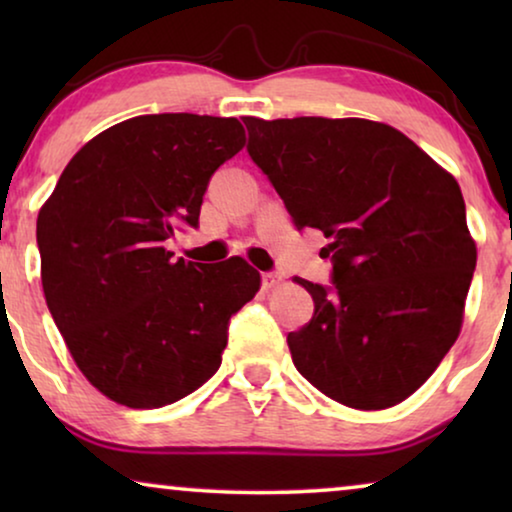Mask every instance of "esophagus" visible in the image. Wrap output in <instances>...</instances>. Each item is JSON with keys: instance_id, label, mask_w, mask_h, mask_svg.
Listing matches in <instances>:
<instances>
[{"instance_id": "esophagus-1", "label": "esophagus", "mask_w": 512, "mask_h": 512, "mask_svg": "<svg viewBox=\"0 0 512 512\" xmlns=\"http://www.w3.org/2000/svg\"><path fill=\"white\" fill-rule=\"evenodd\" d=\"M279 282H282L279 272H263V289H275Z\"/></svg>"}]
</instances>
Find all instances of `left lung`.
Returning a JSON list of instances; mask_svg holds the SVG:
<instances>
[{
	"label": "left lung",
	"instance_id": "left-lung-1",
	"mask_svg": "<svg viewBox=\"0 0 512 512\" xmlns=\"http://www.w3.org/2000/svg\"><path fill=\"white\" fill-rule=\"evenodd\" d=\"M249 156L296 228L328 237L333 289L310 291L314 317L289 333L293 366L356 410L415 394L459 338L475 270L461 188L429 153L366 118L244 116Z\"/></svg>",
	"mask_w": 512,
	"mask_h": 512
}]
</instances>
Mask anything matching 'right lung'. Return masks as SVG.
Wrapping results in <instances>:
<instances>
[{"mask_svg": "<svg viewBox=\"0 0 512 512\" xmlns=\"http://www.w3.org/2000/svg\"><path fill=\"white\" fill-rule=\"evenodd\" d=\"M247 144L237 118L149 114L81 146L39 209L41 286L93 387L125 408H163L221 366L228 321L261 289L240 256L174 261L165 242L198 226L202 195Z\"/></svg>", "mask_w": 512, "mask_h": 512, "instance_id": "add662e5", "label": "right lung"}]
</instances>
